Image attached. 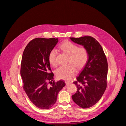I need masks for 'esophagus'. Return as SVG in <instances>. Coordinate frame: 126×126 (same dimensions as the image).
<instances>
[{"mask_svg": "<svg viewBox=\"0 0 126 126\" xmlns=\"http://www.w3.org/2000/svg\"><path fill=\"white\" fill-rule=\"evenodd\" d=\"M65 83H66V85H69V84H70V82H69V81H66Z\"/></svg>", "mask_w": 126, "mask_h": 126, "instance_id": "obj_1", "label": "esophagus"}]
</instances>
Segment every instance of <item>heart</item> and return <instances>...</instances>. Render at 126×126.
I'll return each mask as SVG.
<instances>
[{
	"label": "heart",
	"instance_id": "obj_1",
	"mask_svg": "<svg viewBox=\"0 0 126 126\" xmlns=\"http://www.w3.org/2000/svg\"><path fill=\"white\" fill-rule=\"evenodd\" d=\"M60 48L66 54L69 56V62L71 64L68 66H61L57 70L56 74L60 79L70 80L76 75L77 70L75 66L80 69L84 67L88 60V52L83 47H78L76 44L69 41H65L61 45ZM57 50L52 49L49 53L48 60L51 66L56 67Z\"/></svg>",
	"mask_w": 126,
	"mask_h": 126
}]
</instances>
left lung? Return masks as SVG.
<instances>
[{
	"label": "left lung",
	"mask_w": 126,
	"mask_h": 126,
	"mask_svg": "<svg viewBox=\"0 0 126 126\" xmlns=\"http://www.w3.org/2000/svg\"><path fill=\"white\" fill-rule=\"evenodd\" d=\"M74 43L82 45L88 52V60L74 83L77 91L72 100L82 108L91 107L100 99L107 87L108 63L100 44L91 36L70 37Z\"/></svg>",
	"instance_id": "obj_1"
}]
</instances>
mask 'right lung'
Listing matches in <instances>:
<instances>
[{"label": "right lung", "mask_w": 126, "mask_h": 126, "mask_svg": "<svg viewBox=\"0 0 126 126\" xmlns=\"http://www.w3.org/2000/svg\"><path fill=\"white\" fill-rule=\"evenodd\" d=\"M58 42V38H37L29 42L22 55L20 75L24 89L30 101L40 109L51 108L56 103L59 92L65 86L63 80L52 82L54 75L48 57Z\"/></svg>", "instance_id": "right-lung-1"}]
</instances>
